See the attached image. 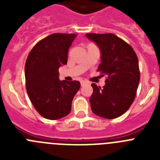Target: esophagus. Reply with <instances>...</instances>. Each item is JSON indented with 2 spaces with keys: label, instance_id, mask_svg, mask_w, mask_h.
Masks as SVG:
<instances>
[{
  "label": "esophagus",
  "instance_id": "obj_1",
  "mask_svg": "<svg viewBox=\"0 0 160 160\" xmlns=\"http://www.w3.org/2000/svg\"><path fill=\"white\" fill-rule=\"evenodd\" d=\"M87 82H86V81H81V86L82 87V86H84V85L87 84Z\"/></svg>",
  "mask_w": 160,
  "mask_h": 160
}]
</instances>
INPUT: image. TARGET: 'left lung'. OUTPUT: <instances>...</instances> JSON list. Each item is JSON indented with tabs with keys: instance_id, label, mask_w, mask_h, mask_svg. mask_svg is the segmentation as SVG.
Returning a JSON list of instances; mask_svg holds the SVG:
<instances>
[{
	"instance_id": "left-lung-1",
	"label": "left lung",
	"mask_w": 160,
	"mask_h": 160,
	"mask_svg": "<svg viewBox=\"0 0 160 160\" xmlns=\"http://www.w3.org/2000/svg\"><path fill=\"white\" fill-rule=\"evenodd\" d=\"M86 36L100 48L101 63L97 71L107 76L103 88L91 84V110L102 118H118L130 108L136 95L140 80L138 57L129 44L113 33Z\"/></svg>"
}]
</instances>
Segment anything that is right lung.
Here are the masks:
<instances>
[{"mask_svg": "<svg viewBox=\"0 0 160 160\" xmlns=\"http://www.w3.org/2000/svg\"><path fill=\"white\" fill-rule=\"evenodd\" d=\"M77 35L53 33L29 52L25 62L26 90L36 111L44 118L58 119L70 114L78 81H60L58 69L67 63L68 50Z\"/></svg>", "mask_w": 160, "mask_h": 160, "instance_id": "add662e5", "label": "right lung"}]
</instances>
